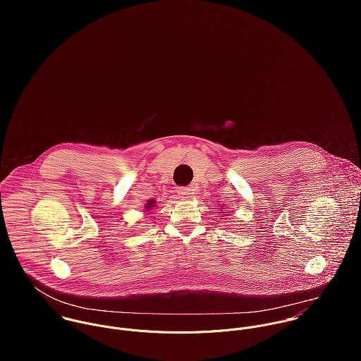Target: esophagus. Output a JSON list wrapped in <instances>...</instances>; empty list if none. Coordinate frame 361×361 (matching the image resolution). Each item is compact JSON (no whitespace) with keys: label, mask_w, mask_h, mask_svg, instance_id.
<instances>
[{"label":"esophagus","mask_w":361,"mask_h":361,"mask_svg":"<svg viewBox=\"0 0 361 361\" xmlns=\"http://www.w3.org/2000/svg\"><path fill=\"white\" fill-rule=\"evenodd\" d=\"M178 196H179V199H182V200H188L189 197H190V195H192V192H190V189L189 188H178Z\"/></svg>","instance_id":"1"}]
</instances>
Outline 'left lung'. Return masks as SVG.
<instances>
[{
  "instance_id": "8db88e82",
  "label": "left lung",
  "mask_w": 361,
  "mask_h": 361,
  "mask_svg": "<svg viewBox=\"0 0 361 361\" xmlns=\"http://www.w3.org/2000/svg\"><path fill=\"white\" fill-rule=\"evenodd\" d=\"M224 212H225V211H224ZM226 215H228V214H226Z\"/></svg>"
}]
</instances>
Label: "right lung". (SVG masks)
I'll use <instances>...</instances> for the list:
<instances>
[{
    "label": "right lung",
    "instance_id": "add662e5",
    "mask_svg": "<svg viewBox=\"0 0 361 361\" xmlns=\"http://www.w3.org/2000/svg\"><path fill=\"white\" fill-rule=\"evenodd\" d=\"M155 203H157V202H155V200H149V202H147V204H146V206H145V208H146V209H147V211H149V209H152V208H154ZM147 211H146V212H147Z\"/></svg>",
    "mask_w": 361,
    "mask_h": 361
}]
</instances>
